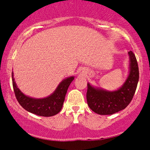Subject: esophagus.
I'll list each match as a JSON object with an SVG mask.
<instances>
[{
	"mask_svg": "<svg viewBox=\"0 0 150 150\" xmlns=\"http://www.w3.org/2000/svg\"><path fill=\"white\" fill-rule=\"evenodd\" d=\"M80 72H81V73H85V71L84 70H81Z\"/></svg>",
	"mask_w": 150,
	"mask_h": 150,
	"instance_id": "34e87169",
	"label": "esophagus"
}]
</instances>
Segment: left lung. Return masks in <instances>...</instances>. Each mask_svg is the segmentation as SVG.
<instances>
[{"instance_id":"left-lung-1","label":"left lung","mask_w":150,"mask_h":150,"mask_svg":"<svg viewBox=\"0 0 150 150\" xmlns=\"http://www.w3.org/2000/svg\"><path fill=\"white\" fill-rule=\"evenodd\" d=\"M128 55L130 57L129 75L120 88L109 91L87 84V103L94 112L99 115H112L124 110L132 100L138 84L139 72L134 54L131 51L128 52Z\"/></svg>"}]
</instances>
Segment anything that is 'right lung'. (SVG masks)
<instances>
[{
    "label": "right lung",
    "instance_id": "right-lung-1",
    "mask_svg": "<svg viewBox=\"0 0 150 150\" xmlns=\"http://www.w3.org/2000/svg\"><path fill=\"white\" fill-rule=\"evenodd\" d=\"M12 84L15 96L19 104L25 110L39 116L51 117L58 114L62 108L65 95L74 77L71 76L63 80L54 93L48 97L34 99L24 94L16 86L12 72Z\"/></svg>",
    "mask_w": 150,
    "mask_h": 150
}]
</instances>
